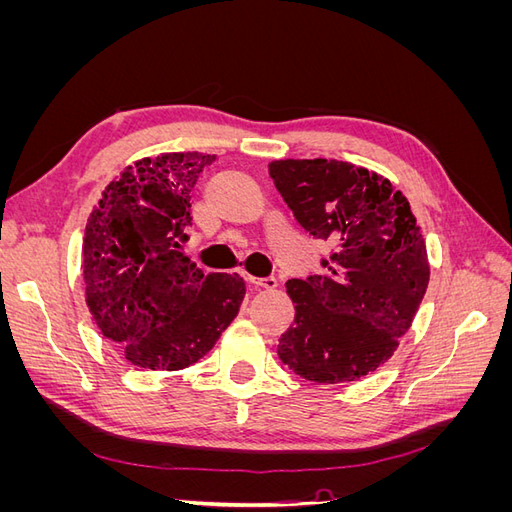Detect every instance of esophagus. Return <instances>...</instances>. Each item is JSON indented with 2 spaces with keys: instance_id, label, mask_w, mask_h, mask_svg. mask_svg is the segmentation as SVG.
<instances>
[{
  "instance_id": "obj_1",
  "label": "esophagus",
  "mask_w": 512,
  "mask_h": 512,
  "mask_svg": "<svg viewBox=\"0 0 512 512\" xmlns=\"http://www.w3.org/2000/svg\"><path fill=\"white\" fill-rule=\"evenodd\" d=\"M245 280L258 286V288H267V290H273L277 288V280L275 277H254V275H245Z\"/></svg>"
}]
</instances>
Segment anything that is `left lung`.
Returning <instances> with one entry per match:
<instances>
[{
  "mask_svg": "<svg viewBox=\"0 0 512 512\" xmlns=\"http://www.w3.org/2000/svg\"><path fill=\"white\" fill-rule=\"evenodd\" d=\"M269 175L297 222L333 250L324 275L286 282L294 322L277 354L318 384L365 378L391 359L429 284L408 198L350 162L273 160Z\"/></svg>",
  "mask_w": 512,
  "mask_h": 512,
  "instance_id": "obj_1",
  "label": "left lung"
}]
</instances>
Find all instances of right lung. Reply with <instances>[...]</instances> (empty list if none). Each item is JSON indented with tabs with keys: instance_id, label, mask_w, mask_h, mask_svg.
I'll list each match as a JSON object with an SVG mask.
<instances>
[{
	"instance_id": "add662e5",
	"label": "right lung",
	"mask_w": 512,
	"mask_h": 512,
	"mask_svg": "<svg viewBox=\"0 0 512 512\" xmlns=\"http://www.w3.org/2000/svg\"><path fill=\"white\" fill-rule=\"evenodd\" d=\"M215 156L158 153L106 185L83 237L85 301L108 342L143 369L179 371L237 318L245 282L203 273L181 250L190 194Z\"/></svg>"
}]
</instances>
